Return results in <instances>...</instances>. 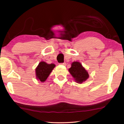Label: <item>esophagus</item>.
<instances>
[{
	"label": "esophagus",
	"instance_id": "esophagus-1",
	"mask_svg": "<svg viewBox=\"0 0 124 124\" xmlns=\"http://www.w3.org/2000/svg\"><path fill=\"white\" fill-rule=\"evenodd\" d=\"M60 64H61V65H63V66H66V63L65 62H64V63H60Z\"/></svg>",
	"mask_w": 124,
	"mask_h": 124
}]
</instances>
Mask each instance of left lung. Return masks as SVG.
I'll return each mask as SVG.
<instances>
[{
  "instance_id": "left-lung-1",
  "label": "left lung",
  "mask_w": 124,
  "mask_h": 124,
  "mask_svg": "<svg viewBox=\"0 0 124 124\" xmlns=\"http://www.w3.org/2000/svg\"><path fill=\"white\" fill-rule=\"evenodd\" d=\"M69 71L76 81L79 84H82L89 77L88 73L86 70L78 62L72 63L71 67L69 68Z\"/></svg>"
}]
</instances>
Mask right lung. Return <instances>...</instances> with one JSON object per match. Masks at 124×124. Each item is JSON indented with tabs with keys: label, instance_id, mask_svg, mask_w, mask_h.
I'll return each instance as SVG.
<instances>
[{
	"label": "right lung",
	"instance_id": "right-lung-1",
	"mask_svg": "<svg viewBox=\"0 0 124 124\" xmlns=\"http://www.w3.org/2000/svg\"><path fill=\"white\" fill-rule=\"evenodd\" d=\"M55 67V65L53 63L49 64L45 62H40L36 69L37 79L41 82H44Z\"/></svg>",
	"mask_w": 124,
	"mask_h": 124
}]
</instances>
